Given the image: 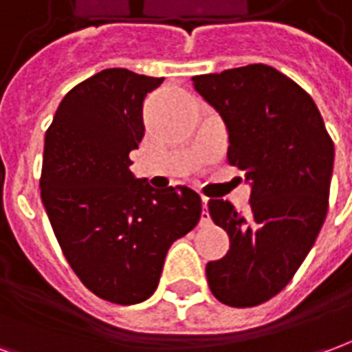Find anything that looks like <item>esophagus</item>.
<instances>
[{"mask_svg":"<svg viewBox=\"0 0 352 352\" xmlns=\"http://www.w3.org/2000/svg\"><path fill=\"white\" fill-rule=\"evenodd\" d=\"M207 201H209V198L201 194V204H204V211H201V221H199V224H201V226H207V224L211 222V217H209V211H207Z\"/></svg>","mask_w":352,"mask_h":352,"instance_id":"esophagus-1","label":"esophagus"}]
</instances>
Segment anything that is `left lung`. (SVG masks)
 Listing matches in <instances>:
<instances>
[{
  "label": "left lung",
  "instance_id": "1",
  "mask_svg": "<svg viewBox=\"0 0 352 352\" xmlns=\"http://www.w3.org/2000/svg\"><path fill=\"white\" fill-rule=\"evenodd\" d=\"M228 128V164L251 181L245 213L209 199L230 251L206 267L219 302L254 307L287 287L317 239L328 213L333 141L315 101L265 64L192 77Z\"/></svg>",
  "mask_w": 352,
  "mask_h": 352
}]
</instances>
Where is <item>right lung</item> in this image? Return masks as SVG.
Masks as SVG:
<instances>
[{
	"instance_id": "add662e5",
	"label": "right lung",
	"mask_w": 352,
	"mask_h": 352,
	"mask_svg": "<svg viewBox=\"0 0 352 352\" xmlns=\"http://www.w3.org/2000/svg\"><path fill=\"white\" fill-rule=\"evenodd\" d=\"M162 82L103 69L65 94L45 135L39 183L60 249L92 294L118 305L153 296L168 249L201 217L198 192L158 190L130 171L143 101Z\"/></svg>"
}]
</instances>
